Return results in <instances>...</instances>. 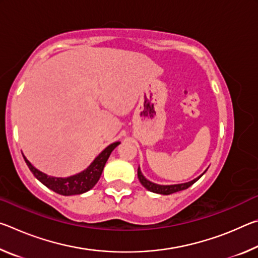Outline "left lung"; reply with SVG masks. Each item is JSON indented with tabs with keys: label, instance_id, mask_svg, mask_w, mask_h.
<instances>
[{
	"label": "left lung",
	"instance_id": "1",
	"mask_svg": "<svg viewBox=\"0 0 258 258\" xmlns=\"http://www.w3.org/2000/svg\"><path fill=\"white\" fill-rule=\"evenodd\" d=\"M203 174L200 176L196 177L195 180L186 182V183H181V184H172V185H160V184H156V183H152L149 180H147V178L142 175L140 167L138 168V177H139L140 182H141V184L145 186L147 190L155 192V194H159V195H172V194H174V192L185 190V189H187V187L194 184V183L197 182L199 178L203 176Z\"/></svg>",
	"mask_w": 258,
	"mask_h": 258
}]
</instances>
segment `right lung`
I'll return each instance as SVG.
<instances>
[{
    "mask_svg": "<svg viewBox=\"0 0 258 258\" xmlns=\"http://www.w3.org/2000/svg\"><path fill=\"white\" fill-rule=\"evenodd\" d=\"M120 142H113L110 146H108L97 158L93 160V163L87 167L85 171L76 174V175L69 177H53L38 171L34 166L29 163L27 158L24 156V159L27 164L30 172L34 174V176L38 181L43 183L45 186L49 187L52 191L62 196H72V195H81L89 191L97 184L100 176H101L104 165H106L109 156L112 150L119 145Z\"/></svg>",
    "mask_w": 258,
    "mask_h": 258,
    "instance_id": "right-lung-1",
    "label": "right lung"
}]
</instances>
